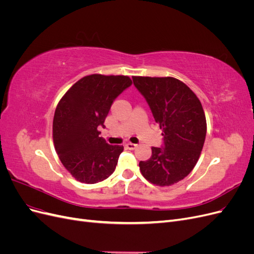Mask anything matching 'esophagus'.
<instances>
[{"mask_svg":"<svg viewBox=\"0 0 254 254\" xmlns=\"http://www.w3.org/2000/svg\"><path fill=\"white\" fill-rule=\"evenodd\" d=\"M136 144H133V143H127V144H125V147L127 148V149H130V150H132V149H134L135 147H136Z\"/></svg>","mask_w":254,"mask_h":254,"instance_id":"1","label":"esophagus"}]
</instances>
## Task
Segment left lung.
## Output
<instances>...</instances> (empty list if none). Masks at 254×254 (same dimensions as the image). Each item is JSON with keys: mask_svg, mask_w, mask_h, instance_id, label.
<instances>
[{"mask_svg": "<svg viewBox=\"0 0 254 254\" xmlns=\"http://www.w3.org/2000/svg\"><path fill=\"white\" fill-rule=\"evenodd\" d=\"M132 80L163 131V146L151 148V157L139 163L140 171L156 186H172L193 171L202 150L206 121L201 103L174 77L133 76Z\"/></svg>", "mask_w": 254, "mask_h": 254, "instance_id": "left-lung-1", "label": "left lung"}]
</instances>
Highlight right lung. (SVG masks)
Instances as JSON below:
<instances>
[{
  "label": "right lung",
  "mask_w": 254,
  "mask_h": 254,
  "mask_svg": "<svg viewBox=\"0 0 254 254\" xmlns=\"http://www.w3.org/2000/svg\"><path fill=\"white\" fill-rule=\"evenodd\" d=\"M131 83L128 76L92 74L74 83L60 99L53 140L61 163L76 180L93 184L114 172L124 147L106 143L98 127H104L114 99Z\"/></svg>",
  "instance_id": "right-lung-1"
}]
</instances>
